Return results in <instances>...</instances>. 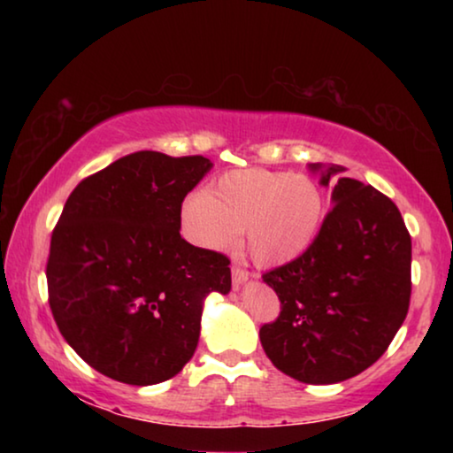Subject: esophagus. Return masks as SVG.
Segmentation results:
<instances>
[{
  "instance_id": "1",
  "label": "esophagus",
  "mask_w": 453,
  "mask_h": 453,
  "mask_svg": "<svg viewBox=\"0 0 453 453\" xmlns=\"http://www.w3.org/2000/svg\"><path fill=\"white\" fill-rule=\"evenodd\" d=\"M247 280H250V272L243 270V268H237V265H234V268H233V287L239 288L241 284L247 282Z\"/></svg>"
}]
</instances>
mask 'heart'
Wrapping results in <instances>:
<instances>
[{
	"label": "heart",
	"instance_id": "obj_1",
	"mask_svg": "<svg viewBox=\"0 0 453 453\" xmlns=\"http://www.w3.org/2000/svg\"><path fill=\"white\" fill-rule=\"evenodd\" d=\"M326 214L319 185L307 175L239 169L194 191L181 206V226L191 243L226 251L243 231V250L257 265H282L301 257L318 239Z\"/></svg>",
	"mask_w": 453,
	"mask_h": 453
}]
</instances>
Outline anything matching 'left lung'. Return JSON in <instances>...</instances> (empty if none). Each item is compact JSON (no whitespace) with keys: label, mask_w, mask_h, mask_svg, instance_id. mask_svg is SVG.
<instances>
[{"label":"left lung","mask_w":453,"mask_h":453,"mask_svg":"<svg viewBox=\"0 0 453 453\" xmlns=\"http://www.w3.org/2000/svg\"><path fill=\"white\" fill-rule=\"evenodd\" d=\"M309 169L332 188L334 208L301 257L262 276L280 299V315L262 326L259 340L282 373L326 386L371 367L404 324L412 243L388 196L338 177V165Z\"/></svg>","instance_id":"left-lung-1"}]
</instances>
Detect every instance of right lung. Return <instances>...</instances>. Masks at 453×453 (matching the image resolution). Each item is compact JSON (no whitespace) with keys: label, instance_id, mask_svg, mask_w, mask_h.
I'll use <instances>...</instances> for the list:
<instances>
[{"label":"right lung","instance_id":"right-lung-1","mask_svg":"<svg viewBox=\"0 0 453 453\" xmlns=\"http://www.w3.org/2000/svg\"><path fill=\"white\" fill-rule=\"evenodd\" d=\"M212 169L203 157L127 154L86 177L51 234L49 305L65 342L129 386L175 377L194 357L203 301L228 295L222 253L181 237V203Z\"/></svg>","mask_w":453,"mask_h":453}]
</instances>
